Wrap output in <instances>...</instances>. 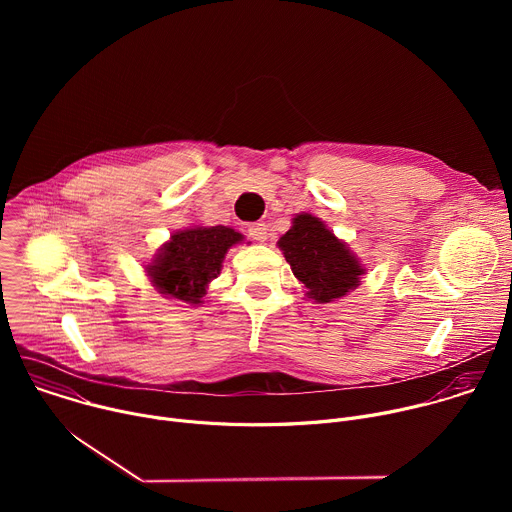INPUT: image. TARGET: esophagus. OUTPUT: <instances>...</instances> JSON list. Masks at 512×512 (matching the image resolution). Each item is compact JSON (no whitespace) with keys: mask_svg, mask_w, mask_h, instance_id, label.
<instances>
[{"mask_svg":"<svg viewBox=\"0 0 512 512\" xmlns=\"http://www.w3.org/2000/svg\"><path fill=\"white\" fill-rule=\"evenodd\" d=\"M269 229H267V225H263V223H253V225H249V229H247V233H249V237L253 239V241H257V243H265L267 241V233Z\"/></svg>","mask_w":512,"mask_h":512,"instance_id":"1","label":"esophagus"}]
</instances>
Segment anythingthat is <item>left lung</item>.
Here are the masks:
<instances>
[{"mask_svg":"<svg viewBox=\"0 0 512 512\" xmlns=\"http://www.w3.org/2000/svg\"><path fill=\"white\" fill-rule=\"evenodd\" d=\"M277 247L291 273L308 289L306 298L316 304H330L348 296L367 273L358 255L326 227L322 218L310 212L291 218V227L279 237Z\"/></svg>","mask_w":512,"mask_h":512,"instance_id":"obj_1","label":"left lung"}]
</instances>
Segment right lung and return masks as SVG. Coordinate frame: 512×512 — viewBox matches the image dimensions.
<instances>
[{
	"instance_id": "obj_1",
	"label": "right lung",
	"mask_w": 512,
	"mask_h": 512,
	"mask_svg": "<svg viewBox=\"0 0 512 512\" xmlns=\"http://www.w3.org/2000/svg\"><path fill=\"white\" fill-rule=\"evenodd\" d=\"M243 241L239 231L223 225L186 227L158 249L145 275L164 298L200 306L208 283L221 275L227 251Z\"/></svg>"
}]
</instances>
